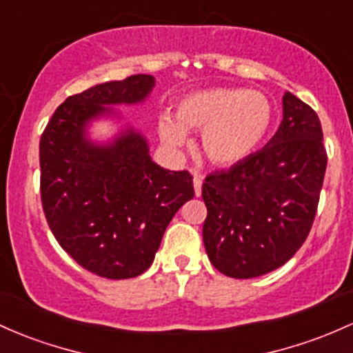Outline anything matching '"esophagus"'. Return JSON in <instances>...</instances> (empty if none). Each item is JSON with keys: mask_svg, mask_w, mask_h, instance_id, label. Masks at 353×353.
<instances>
[{"mask_svg": "<svg viewBox=\"0 0 353 353\" xmlns=\"http://www.w3.org/2000/svg\"><path fill=\"white\" fill-rule=\"evenodd\" d=\"M192 183H194V194L199 197L201 192H203V177H201V174L194 172V179H192Z\"/></svg>", "mask_w": 353, "mask_h": 353, "instance_id": "1", "label": "esophagus"}]
</instances>
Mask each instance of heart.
Segmentation results:
<instances>
[{
    "instance_id": "b5f03b06",
    "label": "heart",
    "mask_w": 353,
    "mask_h": 353,
    "mask_svg": "<svg viewBox=\"0 0 353 353\" xmlns=\"http://www.w3.org/2000/svg\"><path fill=\"white\" fill-rule=\"evenodd\" d=\"M170 114L159 117V135L170 149L189 144L185 130L201 134V145L209 161L231 168L246 161L268 137L274 108L263 92L241 87H211L188 94Z\"/></svg>"
}]
</instances>
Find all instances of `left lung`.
<instances>
[{"mask_svg":"<svg viewBox=\"0 0 353 353\" xmlns=\"http://www.w3.org/2000/svg\"><path fill=\"white\" fill-rule=\"evenodd\" d=\"M325 169L319 115L285 92L283 120L268 144L204 181L203 239L212 266L248 280L293 258L312 230Z\"/></svg>","mask_w":353,"mask_h":353,"instance_id":"1","label":"left lung"}]
</instances>
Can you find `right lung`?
<instances>
[{"label": "right lung", "instance_id": "obj_1", "mask_svg": "<svg viewBox=\"0 0 353 353\" xmlns=\"http://www.w3.org/2000/svg\"><path fill=\"white\" fill-rule=\"evenodd\" d=\"M152 75H132L68 97L40 141L41 204L60 246L85 270L108 280L142 274L165 228L194 197L188 170L161 168L145 135L117 105L144 103ZM120 123L108 141L90 137L95 119Z\"/></svg>", "mask_w": 353, "mask_h": 353}]
</instances>
